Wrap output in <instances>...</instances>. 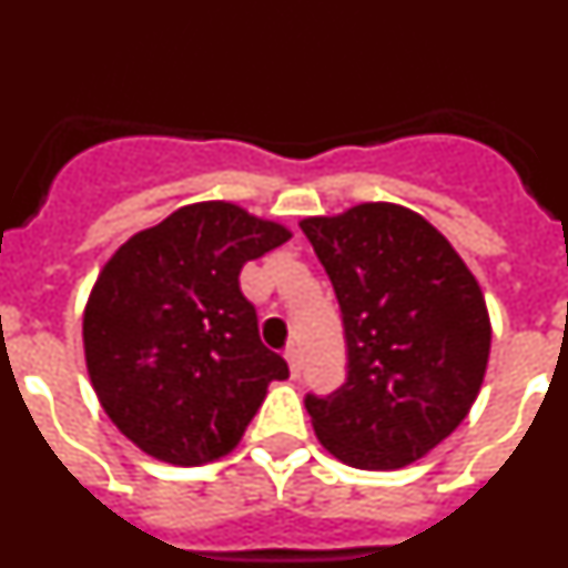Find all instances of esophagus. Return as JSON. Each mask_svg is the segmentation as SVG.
<instances>
[{
  "label": "esophagus",
  "instance_id": "1",
  "mask_svg": "<svg viewBox=\"0 0 568 568\" xmlns=\"http://www.w3.org/2000/svg\"><path fill=\"white\" fill-rule=\"evenodd\" d=\"M284 358H287V364H290V375H293V378H298V375H301V353H298V349H295V346H290L287 353H284Z\"/></svg>",
  "mask_w": 568,
  "mask_h": 568
}]
</instances>
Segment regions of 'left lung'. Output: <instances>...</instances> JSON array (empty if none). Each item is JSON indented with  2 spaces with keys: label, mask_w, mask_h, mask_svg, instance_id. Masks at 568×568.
I'll return each instance as SVG.
<instances>
[{
  "label": "left lung",
  "mask_w": 568,
  "mask_h": 568,
  "mask_svg": "<svg viewBox=\"0 0 568 568\" xmlns=\"http://www.w3.org/2000/svg\"><path fill=\"white\" fill-rule=\"evenodd\" d=\"M298 224L333 281L349 355L338 393L304 400L318 444L355 469H404L478 398L491 344L484 290L446 235L400 204Z\"/></svg>",
  "instance_id": "obj_1"
}]
</instances>
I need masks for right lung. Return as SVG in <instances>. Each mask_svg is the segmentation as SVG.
<instances>
[{
  "instance_id": "1",
  "label": "right lung",
  "mask_w": 568,
  "mask_h": 568,
  "mask_svg": "<svg viewBox=\"0 0 568 568\" xmlns=\"http://www.w3.org/2000/svg\"><path fill=\"white\" fill-rule=\"evenodd\" d=\"M293 239L233 202H195L115 250L82 315L84 364L115 429L144 455L202 466L230 455L290 375L239 287L247 261Z\"/></svg>"
}]
</instances>
